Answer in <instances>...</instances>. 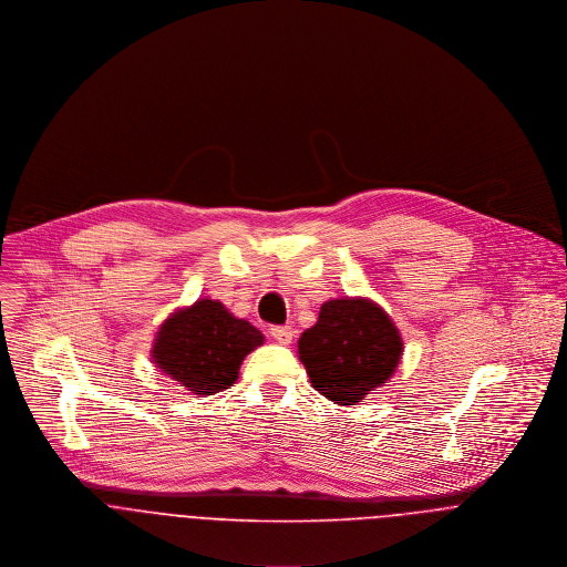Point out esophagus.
I'll return each mask as SVG.
<instances>
[{
	"label": "esophagus",
	"instance_id": "esophagus-1",
	"mask_svg": "<svg viewBox=\"0 0 567 567\" xmlns=\"http://www.w3.org/2000/svg\"><path fill=\"white\" fill-rule=\"evenodd\" d=\"M270 336H272L279 344H290L292 338H295V331H292V327H272V329H270Z\"/></svg>",
	"mask_w": 567,
	"mask_h": 567
}]
</instances>
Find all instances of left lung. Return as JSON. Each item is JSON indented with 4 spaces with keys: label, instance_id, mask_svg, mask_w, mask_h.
<instances>
[{
    "label": "left lung",
    "instance_id": "obj_1",
    "mask_svg": "<svg viewBox=\"0 0 567 567\" xmlns=\"http://www.w3.org/2000/svg\"><path fill=\"white\" fill-rule=\"evenodd\" d=\"M404 353L393 319L367 297L324 301L315 327L299 338V360L329 402L355 405L384 386Z\"/></svg>",
    "mask_w": 567,
    "mask_h": 567
}]
</instances>
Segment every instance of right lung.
Wrapping results in <instances>:
<instances>
[{"mask_svg":"<svg viewBox=\"0 0 567 567\" xmlns=\"http://www.w3.org/2000/svg\"><path fill=\"white\" fill-rule=\"evenodd\" d=\"M264 333L234 317L220 301L198 299L163 321L151 358L165 375L194 395H216L238 382L244 358Z\"/></svg>","mask_w":567,"mask_h":567,"instance_id":"1","label":"right lung"}]
</instances>
